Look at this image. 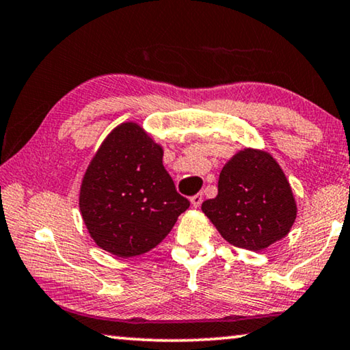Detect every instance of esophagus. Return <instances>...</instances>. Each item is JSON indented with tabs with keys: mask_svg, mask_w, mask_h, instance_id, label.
I'll list each match as a JSON object with an SVG mask.
<instances>
[{
	"mask_svg": "<svg viewBox=\"0 0 350 350\" xmlns=\"http://www.w3.org/2000/svg\"><path fill=\"white\" fill-rule=\"evenodd\" d=\"M202 202H203V196H202V193H196V196L191 197V203H192L193 208L200 206Z\"/></svg>",
	"mask_w": 350,
	"mask_h": 350,
	"instance_id": "34e87169",
	"label": "esophagus"
}]
</instances>
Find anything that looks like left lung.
Returning a JSON list of instances; mask_svg holds the SVG:
<instances>
[{"label":"left lung","mask_w":350,"mask_h":350,"mask_svg":"<svg viewBox=\"0 0 350 350\" xmlns=\"http://www.w3.org/2000/svg\"><path fill=\"white\" fill-rule=\"evenodd\" d=\"M202 211L227 243L261 252L291 231L297 203L277 159L245 147L224 165L217 196L203 202Z\"/></svg>","instance_id":"1"}]
</instances>
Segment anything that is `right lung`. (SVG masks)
<instances>
[{
    "label": "right lung",
    "instance_id": "right-lung-1",
    "mask_svg": "<svg viewBox=\"0 0 350 350\" xmlns=\"http://www.w3.org/2000/svg\"><path fill=\"white\" fill-rule=\"evenodd\" d=\"M163 154L136 122L120 123L101 142L79 187V211L100 249L119 258L147 254L189 208Z\"/></svg>",
    "mask_w": 350,
    "mask_h": 350
}]
</instances>
